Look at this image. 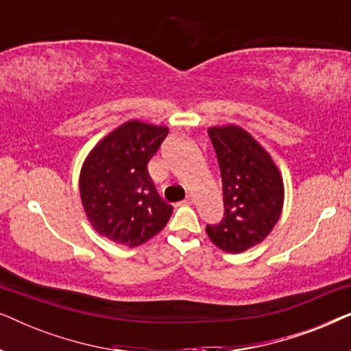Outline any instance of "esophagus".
Segmentation results:
<instances>
[{
	"label": "esophagus",
	"mask_w": 351,
	"mask_h": 351,
	"mask_svg": "<svg viewBox=\"0 0 351 351\" xmlns=\"http://www.w3.org/2000/svg\"><path fill=\"white\" fill-rule=\"evenodd\" d=\"M193 196H186V198L184 199V201H182V204H191V203H193Z\"/></svg>",
	"instance_id": "34e87169"
}]
</instances>
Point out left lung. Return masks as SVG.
Instances as JSON below:
<instances>
[{
    "mask_svg": "<svg viewBox=\"0 0 351 351\" xmlns=\"http://www.w3.org/2000/svg\"><path fill=\"white\" fill-rule=\"evenodd\" d=\"M223 190V217L206 233L230 254L262 243L282 210L285 185L268 152L239 126L209 128Z\"/></svg>",
    "mask_w": 351,
    "mask_h": 351,
    "instance_id": "8db88e82",
    "label": "left lung"
}]
</instances>
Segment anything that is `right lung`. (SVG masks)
<instances>
[{"instance_id":"right-lung-1","label":"right lung","mask_w":351,"mask_h":351,"mask_svg":"<svg viewBox=\"0 0 351 351\" xmlns=\"http://www.w3.org/2000/svg\"><path fill=\"white\" fill-rule=\"evenodd\" d=\"M167 132L166 126L132 119L104 137L86 158L81 203L99 234L136 247L166 227L172 206L160 198L147 165Z\"/></svg>"}]
</instances>
